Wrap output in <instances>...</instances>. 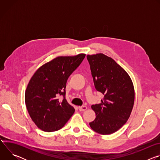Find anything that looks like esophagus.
Segmentation results:
<instances>
[{
    "label": "esophagus",
    "instance_id": "34e87169",
    "mask_svg": "<svg viewBox=\"0 0 160 160\" xmlns=\"http://www.w3.org/2000/svg\"><path fill=\"white\" fill-rule=\"evenodd\" d=\"M87 109L86 106H79L78 107V109L80 111H84Z\"/></svg>",
    "mask_w": 160,
    "mask_h": 160
}]
</instances>
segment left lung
Here are the masks:
<instances>
[{"mask_svg":"<svg viewBox=\"0 0 160 160\" xmlns=\"http://www.w3.org/2000/svg\"><path fill=\"white\" fill-rule=\"evenodd\" d=\"M96 89L104 95L101 103L92 105L96 119L89 123L94 131L108 135L118 130L128 120L135 92L128 73L115 60L101 53L87 55Z\"/></svg>","mask_w":160,"mask_h":160,"instance_id":"obj_1","label":"left lung"}]
</instances>
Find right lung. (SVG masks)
I'll use <instances>...</instances> for the list:
<instances>
[{"label":"right lung","instance_id":"right-lung-1","mask_svg":"<svg viewBox=\"0 0 160 160\" xmlns=\"http://www.w3.org/2000/svg\"><path fill=\"white\" fill-rule=\"evenodd\" d=\"M85 57L59 56L40 67L30 79L25 92V104L35 124L43 131L62 128L75 109L65 99L66 82ZM62 95L59 101L58 97Z\"/></svg>","mask_w":160,"mask_h":160}]
</instances>
